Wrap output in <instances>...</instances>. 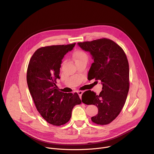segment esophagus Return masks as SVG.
Instances as JSON below:
<instances>
[{
	"label": "esophagus",
	"mask_w": 154,
	"mask_h": 154,
	"mask_svg": "<svg viewBox=\"0 0 154 154\" xmlns=\"http://www.w3.org/2000/svg\"><path fill=\"white\" fill-rule=\"evenodd\" d=\"M83 93V91H77V93H78V94L79 95V97H80V99L82 98V95Z\"/></svg>",
	"instance_id": "34e87169"
}]
</instances>
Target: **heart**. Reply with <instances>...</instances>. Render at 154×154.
<instances>
[{
  "label": "heart",
  "instance_id": "b5f03b06",
  "mask_svg": "<svg viewBox=\"0 0 154 154\" xmlns=\"http://www.w3.org/2000/svg\"><path fill=\"white\" fill-rule=\"evenodd\" d=\"M73 58L75 62L82 60H88L87 54L82 51H75L73 54Z\"/></svg>",
  "mask_w": 154,
  "mask_h": 154
}]
</instances>
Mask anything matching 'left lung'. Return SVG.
Instances as JSON below:
<instances>
[{"mask_svg": "<svg viewBox=\"0 0 154 154\" xmlns=\"http://www.w3.org/2000/svg\"><path fill=\"white\" fill-rule=\"evenodd\" d=\"M78 45L93 56L94 63L88 72L90 80H100L102 91L99 95L91 90L82 94L86 105H94L98 113L91 121L106 125L115 120L121 112L129 90V66L127 56L118 44L107 38L78 42Z\"/></svg>", "mask_w": 154, "mask_h": 154, "instance_id": "left-lung-1", "label": "left lung"}]
</instances>
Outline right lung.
I'll return each mask as SVG.
<instances>
[{
	"mask_svg": "<svg viewBox=\"0 0 154 154\" xmlns=\"http://www.w3.org/2000/svg\"><path fill=\"white\" fill-rule=\"evenodd\" d=\"M75 43L54 45L37 49L31 57L27 71V82L38 112L48 123L60 126L71 118L72 110L82 101L77 93L60 91L56 80L64 55Z\"/></svg>",
	"mask_w": 154,
	"mask_h": 154,
	"instance_id": "right-lung-1",
	"label": "right lung"
}]
</instances>
